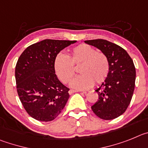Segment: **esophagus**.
Wrapping results in <instances>:
<instances>
[{"label":"esophagus","instance_id":"1","mask_svg":"<svg viewBox=\"0 0 148 148\" xmlns=\"http://www.w3.org/2000/svg\"><path fill=\"white\" fill-rule=\"evenodd\" d=\"M78 91H79V90H69V94H74V93H76V92H78Z\"/></svg>","mask_w":148,"mask_h":148}]
</instances>
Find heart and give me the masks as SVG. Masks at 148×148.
<instances>
[{
	"label": "heart",
	"instance_id": "b5f03b06",
	"mask_svg": "<svg viewBox=\"0 0 148 148\" xmlns=\"http://www.w3.org/2000/svg\"><path fill=\"white\" fill-rule=\"evenodd\" d=\"M54 69L61 81L68 83L75 74V67L79 68L80 75L71 82L74 88L87 89L96 84L103 82L109 73V62L103 53L98 52L88 44H80L71 50L68 58L60 54L54 60Z\"/></svg>",
	"mask_w": 148,
	"mask_h": 148
}]
</instances>
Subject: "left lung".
I'll return each instance as SVG.
<instances>
[{
  "instance_id": "left-lung-1",
  "label": "left lung",
  "mask_w": 148,
  "mask_h": 148,
  "mask_svg": "<svg viewBox=\"0 0 148 148\" xmlns=\"http://www.w3.org/2000/svg\"><path fill=\"white\" fill-rule=\"evenodd\" d=\"M107 57L109 73L96 90L99 99L91 106L98 117L110 120L122 115L128 107L135 88L136 69L127 51L118 45L102 39L86 40Z\"/></svg>"
}]
</instances>
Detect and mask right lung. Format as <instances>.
Wrapping results in <instances>:
<instances>
[{"mask_svg":"<svg viewBox=\"0 0 148 148\" xmlns=\"http://www.w3.org/2000/svg\"><path fill=\"white\" fill-rule=\"evenodd\" d=\"M77 40L46 39L29 46L15 67L20 100L26 112L41 122L52 121L64 108L69 88L55 74L54 60L62 49Z\"/></svg>","mask_w":148,"mask_h":148,"instance_id":"obj_1","label":"right lung"}]
</instances>
